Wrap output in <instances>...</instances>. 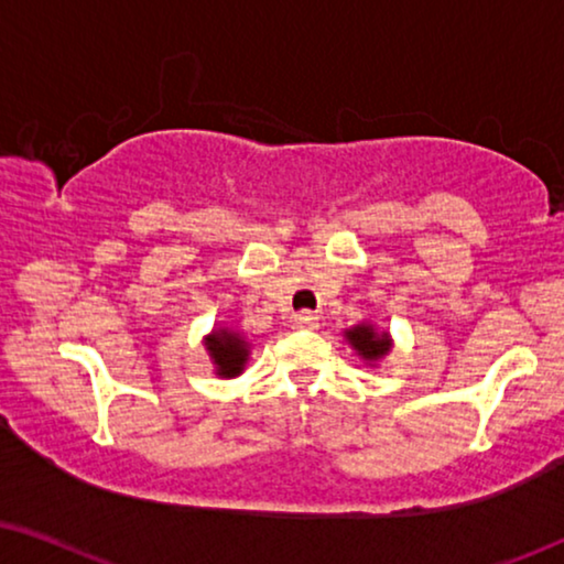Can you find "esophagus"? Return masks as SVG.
Returning <instances> with one entry per match:
<instances>
[{
	"label": "esophagus",
	"instance_id": "obj_1",
	"mask_svg": "<svg viewBox=\"0 0 564 564\" xmlns=\"http://www.w3.org/2000/svg\"><path fill=\"white\" fill-rule=\"evenodd\" d=\"M318 326H321L318 315H313V313H297L295 318H292V328H297V330H315Z\"/></svg>",
	"mask_w": 564,
	"mask_h": 564
}]
</instances>
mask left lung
<instances>
[{
    "label": "left lung",
    "mask_w": 564,
    "mask_h": 564,
    "mask_svg": "<svg viewBox=\"0 0 564 564\" xmlns=\"http://www.w3.org/2000/svg\"><path fill=\"white\" fill-rule=\"evenodd\" d=\"M344 341L357 351V357L365 361L367 367H377L380 361L392 351V336L390 330L377 328L375 323L361 321L357 326L344 330Z\"/></svg>",
    "instance_id": "obj_1"
}]
</instances>
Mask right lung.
I'll return each mask as SVG.
<instances>
[{"label":"right lung","instance_id":"1","mask_svg":"<svg viewBox=\"0 0 564 564\" xmlns=\"http://www.w3.org/2000/svg\"><path fill=\"white\" fill-rule=\"evenodd\" d=\"M207 357L213 361V372L223 380H234L243 375L251 357V344L241 330L228 326H213L210 334L203 338Z\"/></svg>","mask_w":564,"mask_h":564}]
</instances>
